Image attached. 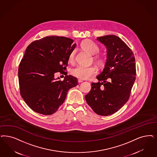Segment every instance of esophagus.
Instances as JSON below:
<instances>
[{"mask_svg":"<svg viewBox=\"0 0 157 157\" xmlns=\"http://www.w3.org/2000/svg\"><path fill=\"white\" fill-rule=\"evenodd\" d=\"M78 83H81V82H83V80H82V79H78Z\"/></svg>","mask_w":157,"mask_h":157,"instance_id":"34e87169","label":"esophagus"}]
</instances>
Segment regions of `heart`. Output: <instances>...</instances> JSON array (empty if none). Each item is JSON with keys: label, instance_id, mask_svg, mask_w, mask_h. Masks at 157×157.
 <instances>
[{"label": "heart", "instance_id": "1", "mask_svg": "<svg viewBox=\"0 0 157 157\" xmlns=\"http://www.w3.org/2000/svg\"><path fill=\"white\" fill-rule=\"evenodd\" d=\"M81 47L89 53L94 55L98 54L100 51L98 45L92 41L91 40H85L81 43ZM75 51L73 50L69 57V61L70 62H73L75 59ZM95 61L98 63V65H102L104 64V59L101 57H95ZM97 72V69L93 66L90 67H85L82 65H77L76 67L74 68L71 73L72 75L75 76L78 78L87 79L90 78L92 76L96 74Z\"/></svg>", "mask_w": 157, "mask_h": 157}]
</instances>
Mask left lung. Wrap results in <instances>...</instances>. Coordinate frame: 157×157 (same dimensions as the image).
I'll list each match as a JSON object with an SVG mask.
<instances>
[{"label": "left lung", "mask_w": 157, "mask_h": 157, "mask_svg": "<svg viewBox=\"0 0 157 157\" xmlns=\"http://www.w3.org/2000/svg\"><path fill=\"white\" fill-rule=\"evenodd\" d=\"M107 49L103 71L97 76L85 96L88 105L98 115L107 116L122 108L129 98L136 79L135 57L119 37L109 35L97 38Z\"/></svg>", "instance_id": "8db88e82"}]
</instances>
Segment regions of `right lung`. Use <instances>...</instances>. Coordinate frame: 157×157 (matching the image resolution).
<instances>
[{"label": "right lung", "instance_id": "right-lung-1", "mask_svg": "<svg viewBox=\"0 0 157 157\" xmlns=\"http://www.w3.org/2000/svg\"><path fill=\"white\" fill-rule=\"evenodd\" d=\"M70 38L50 36L35 40L25 50L18 68L22 98L33 111L52 115L64 103L68 91L78 85L77 78L65 76L61 81L54 74L67 69L76 43Z\"/></svg>", "mask_w": 157, "mask_h": 157}]
</instances>
